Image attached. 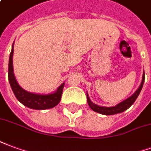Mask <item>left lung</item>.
I'll return each mask as SVG.
<instances>
[{
	"label": "left lung",
	"mask_w": 151,
	"mask_h": 151,
	"mask_svg": "<svg viewBox=\"0 0 151 151\" xmlns=\"http://www.w3.org/2000/svg\"><path fill=\"white\" fill-rule=\"evenodd\" d=\"M144 81H145V73L142 74V82L139 87L138 88V90H136L132 95L127 98L126 100L121 101L120 103L117 104L114 106H110V107H106V106H98L96 105L90 99V97L88 95V93H86V98H87V102L89 106L92 109L93 111H95L97 113H99L103 115H113V114H119V113L124 112L125 110H127L128 108L132 106L135 100L137 99L138 96L139 95V93L141 92L142 86H143Z\"/></svg>",
	"instance_id": "obj_1"
}]
</instances>
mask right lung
<instances>
[{
  "mask_svg": "<svg viewBox=\"0 0 151 151\" xmlns=\"http://www.w3.org/2000/svg\"><path fill=\"white\" fill-rule=\"evenodd\" d=\"M13 45H14V42L12 45V50L10 53L9 61V81L17 99L24 106L33 110H47V109H51L56 106L61 101L65 82H63L56 90L55 92L50 93L48 94L35 93L29 92L24 90L23 88L20 86L18 82L17 81L14 72H13Z\"/></svg>",
  "mask_w": 151,
  "mask_h": 151,
  "instance_id": "add662e5",
  "label": "right lung"
}]
</instances>
